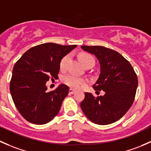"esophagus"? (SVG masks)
<instances>
[{"mask_svg":"<svg viewBox=\"0 0 151 151\" xmlns=\"http://www.w3.org/2000/svg\"><path fill=\"white\" fill-rule=\"evenodd\" d=\"M76 92V91L74 89H73V88H70L69 89V93L70 94H74V93Z\"/></svg>","mask_w":151,"mask_h":151,"instance_id":"34e87169","label":"esophagus"}]
</instances>
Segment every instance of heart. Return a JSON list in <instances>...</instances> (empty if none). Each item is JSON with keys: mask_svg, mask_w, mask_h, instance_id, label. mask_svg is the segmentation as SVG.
Segmentation results:
<instances>
[{"mask_svg": "<svg viewBox=\"0 0 151 151\" xmlns=\"http://www.w3.org/2000/svg\"><path fill=\"white\" fill-rule=\"evenodd\" d=\"M70 59V55H66L63 57V59L60 61V68L61 69H64L66 66L67 63H68V60ZM80 60L81 61V63H83V65H86V63H89L91 61H94V60L91 55L88 54H83L80 56ZM63 82L66 85H68V86L71 87V88H80L81 87L83 86L85 84V80L83 78H81L78 77L75 75H72V74H70V75L65 76L63 78Z\"/></svg>", "mask_w": 151, "mask_h": 151, "instance_id": "obj_1", "label": "heart"}]
</instances>
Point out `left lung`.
Here are the masks:
<instances>
[{"mask_svg": "<svg viewBox=\"0 0 151 151\" xmlns=\"http://www.w3.org/2000/svg\"><path fill=\"white\" fill-rule=\"evenodd\" d=\"M95 56L100 66V73L94 89L105 91L95 97L85 93L81 108L85 116L94 124L107 125L117 122L128 111L134 100L138 80L132 66L119 52L95 46H81Z\"/></svg>", "mask_w": 151, "mask_h": 151, "instance_id": "1", "label": "left lung"}]
</instances>
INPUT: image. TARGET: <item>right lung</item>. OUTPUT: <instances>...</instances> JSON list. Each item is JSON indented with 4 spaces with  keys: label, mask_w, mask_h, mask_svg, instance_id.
<instances>
[{
    "label": "right lung",
    "mask_w": 151,
    "mask_h": 151,
    "mask_svg": "<svg viewBox=\"0 0 151 151\" xmlns=\"http://www.w3.org/2000/svg\"><path fill=\"white\" fill-rule=\"evenodd\" d=\"M76 46L53 43L38 45L27 50L14 65L10 92L15 106L27 122L45 124L58 114L69 87L60 84L47 91L46 83L51 76L58 78L60 61Z\"/></svg>",
    "instance_id": "right-lung-1"
}]
</instances>
